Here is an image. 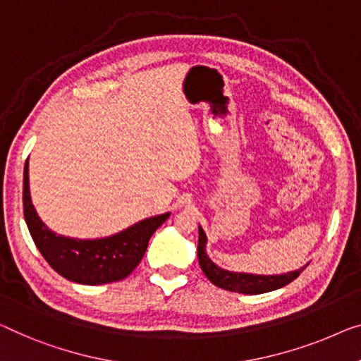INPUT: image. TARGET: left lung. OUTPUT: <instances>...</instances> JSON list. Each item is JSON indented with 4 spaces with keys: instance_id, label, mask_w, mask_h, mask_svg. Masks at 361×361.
I'll return each instance as SVG.
<instances>
[{
    "instance_id": "1",
    "label": "left lung",
    "mask_w": 361,
    "mask_h": 361,
    "mask_svg": "<svg viewBox=\"0 0 361 361\" xmlns=\"http://www.w3.org/2000/svg\"><path fill=\"white\" fill-rule=\"evenodd\" d=\"M197 257L199 264H201L202 272L206 277L217 287L228 290V292L236 293H246V295H257L272 292L283 287V285L295 281L305 267L298 269V271L281 274V276H252V274H238V272H228L225 269H220L215 266L214 262L209 259L206 255V233L199 227V241H197Z\"/></svg>"
}]
</instances>
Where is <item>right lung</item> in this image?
Returning a JSON list of instances; mask_svg holds the SVG:
<instances>
[{
    "instance_id": "1",
    "label": "right lung",
    "mask_w": 361,
    "mask_h": 361,
    "mask_svg": "<svg viewBox=\"0 0 361 361\" xmlns=\"http://www.w3.org/2000/svg\"><path fill=\"white\" fill-rule=\"evenodd\" d=\"M23 206L32 240L45 261L64 279L84 285H102L128 277L141 262L150 236L170 212L144 219L123 232L99 240H76L53 233L37 215L29 192V164L24 166Z\"/></svg>"
}]
</instances>
